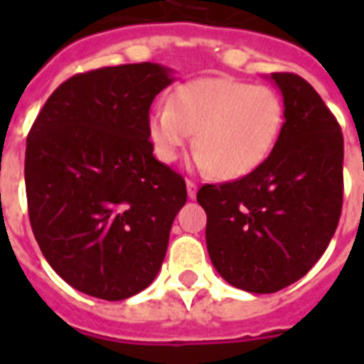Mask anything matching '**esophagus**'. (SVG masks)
Segmentation results:
<instances>
[{
    "mask_svg": "<svg viewBox=\"0 0 364 364\" xmlns=\"http://www.w3.org/2000/svg\"><path fill=\"white\" fill-rule=\"evenodd\" d=\"M196 183L194 181H191V179H187V194H188V198L193 200V198H196Z\"/></svg>",
    "mask_w": 364,
    "mask_h": 364,
    "instance_id": "esophagus-1",
    "label": "esophagus"
}]
</instances>
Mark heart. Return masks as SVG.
Wrapping results in <instances>:
<instances>
[{"mask_svg":"<svg viewBox=\"0 0 364 364\" xmlns=\"http://www.w3.org/2000/svg\"><path fill=\"white\" fill-rule=\"evenodd\" d=\"M282 124L283 104L272 88L202 77L177 88L171 104L154 105L149 137L159 160L171 164L196 134L194 166L221 179H240L270 156Z\"/></svg>","mask_w":364,"mask_h":364,"instance_id":"obj_1","label":"heart"}]
</instances>
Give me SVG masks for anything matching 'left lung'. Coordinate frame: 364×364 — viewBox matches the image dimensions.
Returning <instances> with one entry per match:
<instances>
[{"instance_id":"8db88e82","label":"left lung","mask_w":364,"mask_h":364,"mask_svg":"<svg viewBox=\"0 0 364 364\" xmlns=\"http://www.w3.org/2000/svg\"><path fill=\"white\" fill-rule=\"evenodd\" d=\"M270 79L285 119L270 156L249 176L196 194L215 270L257 294L282 291L321 259L344 196V137L334 115L302 77Z\"/></svg>"}]
</instances>
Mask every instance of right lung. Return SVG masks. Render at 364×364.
Masks as SVG:
<instances>
[{"instance_id": "right-lung-1", "label": "right lung", "mask_w": 364, "mask_h": 364, "mask_svg": "<svg viewBox=\"0 0 364 364\" xmlns=\"http://www.w3.org/2000/svg\"><path fill=\"white\" fill-rule=\"evenodd\" d=\"M173 82L153 62L79 73L43 105L26 141V196L43 257L71 287L130 299L159 274L187 202L154 159L149 109Z\"/></svg>"}]
</instances>
